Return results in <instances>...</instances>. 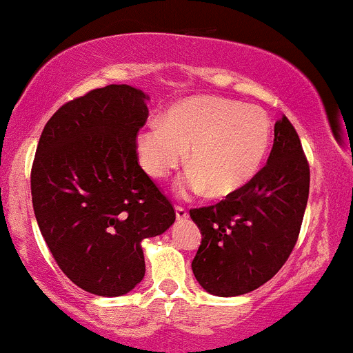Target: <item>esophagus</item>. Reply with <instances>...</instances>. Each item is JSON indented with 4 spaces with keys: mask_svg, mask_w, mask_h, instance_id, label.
Wrapping results in <instances>:
<instances>
[{
    "mask_svg": "<svg viewBox=\"0 0 353 353\" xmlns=\"http://www.w3.org/2000/svg\"><path fill=\"white\" fill-rule=\"evenodd\" d=\"M175 216H176V221H187L188 219V212L187 209H183V207H175Z\"/></svg>",
    "mask_w": 353,
    "mask_h": 353,
    "instance_id": "34e87169",
    "label": "esophagus"
}]
</instances>
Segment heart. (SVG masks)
<instances>
[{"label": "heart", "instance_id": "b5f03b06", "mask_svg": "<svg viewBox=\"0 0 353 353\" xmlns=\"http://www.w3.org/2000/svg\"><path fill=\"white\" fill-rule=\"evenodd\" d=\"M272 137L263 108L219 97L199 95L173 105L159 125L136 137L141 166L151 178H165L180 166L188 151L192 166L178 180L180 194L223 199L236 194L260 172Z\"/></svg>", "mask_w": 353, "mask_h": 353}]
</instances>
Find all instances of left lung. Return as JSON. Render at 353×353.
I'll list each match as a JSON object with an SVG mask.
<instances>
[{"mask_svg":"<svg viewBox=\"0 0 353 353\" xmlns=\"http://www.w3.org/2000/svg\"><path fill=\"white\" fill-rule=\"evenodd\" d=\"M274 136L267 165L246 187L216 205L190 210L202 234L192 270L212 296H241L263 285L297 241L310 166L289 119L275 123Z\"/></svg>","mask_w":353,"mask_h":353,"instance_id":"obj_1","label":"left lung"}]
</instances>
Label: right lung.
Returning a JSON list of instances; mask_svg holds the SVG:
<instances>
[{
    "label": "right lung",
    "instance_id": "right-lung-1",
    "mask_svg": "<svg viewBox=\"0 0 353 353\" xmlns=\"http://www.w3.org/2000/svg\"><path fill=\"white\" fill-rule=\"evenodd\" d=\"M150 97L108 85L59 108L42 130L32 203L61 270L90 294L117 297L144 279L143 239L163 234L175 210L137 163Z\"/></svg>",
    "mask_w": 353,
    "mask_h": 353
}]
</instances>
